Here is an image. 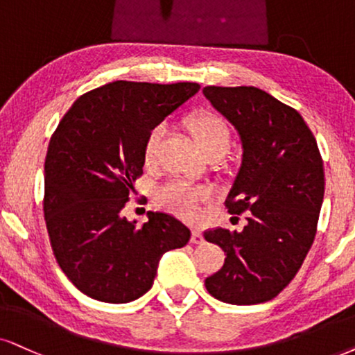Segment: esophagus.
Masks as SVG:
<instances>
[{
    "label": "esophagus",
    "instance_id": "1",
    "mask_svg": "<svg viewBox=\"0 0 355 355\" xmlns=\"http://www.w3.org/2000/svg\"><path fill=\"white\" fill-rule=\"evenodd\" d=\"M203 232H201L198 227H195L191 232V242L193 244H203Z\"/></svg>",
    "mask_w": 355,
    "mask_h": 355
}]
</instances>
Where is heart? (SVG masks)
Wrapping results in <instances>:
<instances>
[{"label":"heart","mask_w":355,"mask_h":355,"mask_svg":"<svg viewBox=\"0 0 355 355\" xmlns=\"http://www.w3.org/2000/svg\"><path fill=\"white\" fill-rule=\"evenodd\" d=\"M190 129L193 132V137H195V141L198 142V146L203 149V152L216 149V147H221V149L226 150L230 147V129H227L224 121L218 118V116H196V118L191 119ZM165 132H167V125H165V123H160L154 125L149 134H147L144 142L146 164H152L155 160ZM209 198V187L198 185V183H191L187 180H170L157 191V201H159V205L183 218H195L200 211V205Z\"/></svg>","instance_id":"b5f03b06"}]
</instances>
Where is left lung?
<instances>
[{
	"label": "left lung",
	"mask_w": 355,
	"mask_h": 355,
	"mask_svg": "<svg viewBox=\"0 0 355 355\" xmlns=\"http://www.w3.org/2000/svg\"><path fill=\"white\" fill-rule=\"evenodd\" d=\"M203 95L241 137L242 162L226 206L248 219L239 232H205L226 254L205 286L224 303L268 302L293 280L315 241L324 196L320 149L302 114L263 89L205 87Z\"/></svg>",
	"instance_id": "obj_1"
}]
</instances>
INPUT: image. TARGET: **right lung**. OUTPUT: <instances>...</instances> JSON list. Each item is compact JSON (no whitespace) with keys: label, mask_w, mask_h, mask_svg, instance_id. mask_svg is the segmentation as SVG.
<instances>
[{"label":"right lung","mask_w":355,"mask_h":355,"mask_svg":"<svg viewBox=\"0 0 355 355\" xmlns=\"http://www.w3.org/2000/svg\"><path fill=\"white\" fill-rule=\"evenodd\" d=\"M200 85L118 82L78 98L58 123L46 157L44 218L57 263L89 298L129 303L150 290L160 257L191 232L167 213L139 226L123 214L144 167L154 125Z\"/></svg>","instance_id":"add662e5"}]
</instances>
